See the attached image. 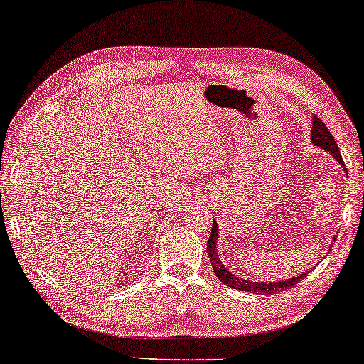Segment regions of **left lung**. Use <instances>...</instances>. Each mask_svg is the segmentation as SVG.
Listing matches in <instances>:
<instances>
[{"mask_svg": "<svg viewBox=\"0 0 364 364\" xmlns=\"http://www.w3.org/2000/svg\"><path fill=\"white\" fill-rule=\"evenodd\" d=\"M311 141H313V144H315V146L321 147V149H326L328 152H331L333 156H335L336 161L341 164V167H345V162H343L340 149H338V144L335 141V137H333L331 132L328 131V127L325 126V122H323L321 119L316 117V116L313 117ZM345 171H346V167H345ZM217 238H218L217 222L213 220L210 237H208V240H207V255H208V260H210V263H212V268H213V272H215L217 278L222 283H225L227 287L237 288V290L248 291V293L275 295V293L285 291V290H288V288L295 287L298 282H301L303 278L308 275V273H301L300 277L290 278V280H285V282H277V283H260V282L242 280V278L232 275V273L228 272L225 267H223V263H222L220 258H218V253H217Z\"/></svg>", "mask_w": 364, "mask_h": 364, "instance_id": "left-lung-1", "label": "left lung"}]
</instances>
